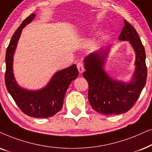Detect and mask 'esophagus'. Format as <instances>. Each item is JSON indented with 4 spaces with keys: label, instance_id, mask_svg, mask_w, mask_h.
I'll return each instance as SVG.
<instances>
[{
    "label": "esophagus",
    "instance_id": "1",
    "mask_svg": "<svg viewBox=\"0 0 152 152\" xmlns=\"http://www.w3.org/2000/svg\"><path fill=\"white\" fill-rule=\"evenodd\" d=\"M77 68H78V72H79L80 74H82V73L85 70L83 64V63H81V62H79V63L77 64Z\"/></svg>",
    "mask_w": 152,
    "mask_h": 152
}]
</instances>
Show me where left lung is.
Wrapping results in <instances>:
<instances>
[{
	"label": "left lung",
	"instance_id": "obj_1",
	"mask_svg": "<svg viewBox=\"0 0 152 152\" xmlns=\"http://www.w3.org/2000/svg\"><path fill=\"white\" fill-rule=\"evenodd\" d=\"M118 39L128 41L135 53V70L129 82L113 79L105 70L111 45L93 52L84 58L86 72L83 75L89 85V102L94 110L105 115L128 112L134 106L146 83L147 70L145 48L136 30L125 19Z\"/></svg>",
	"mask_w": 152,
	"mask_h": 152
}]
</instances>
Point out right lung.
<instances>
[{
    "label": "right lung",
    "mask_w": 152,
    "mask_h": 152,
    "mask_svg": "<svg viewBox=\"0 0 152 152\" xmlns=\"http://www.w3.org/2000/svg\"><path fill=\"white\" fill-rule=\"evenodd\" d=\"M35 18L32 14L22 22L12 37L6 50L5 86L19 108L26 115L36 118L53 116L62 108L66 90L72 80L77 78L76 64L56 72L44 88L30 90L22 88L16 81L13 71L14 55L23 28Z\"/></svg>",
    "instance_id": "add662e5"
}]
</instances>
